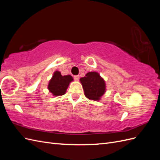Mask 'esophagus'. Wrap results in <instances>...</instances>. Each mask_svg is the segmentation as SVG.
Masks as SVG:
<instances>
[{
    "mask_svg": "<svg viewBox=\"0 0 160 160\" xmlns=\"http://www.w3.org/2000/svg\"><path fill=\"white\" fill-rule=\"evenodd\" d=\"M74 77H75V79L76 80H78V79H79V75H75Z\"/></svg>",
    "mask_w": 160,
    "mask_h": 160,
    "instance_id": "34e87169",
    "label": "esophagus"
}]
</instances>
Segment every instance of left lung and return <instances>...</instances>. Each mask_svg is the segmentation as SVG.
<instances>
[{"mask_svg": "<svg viewBox=\"0 0 160 160\" xmlns=\"http://www.w3.org/2000/svg\"><path fill=\"white\" fill-rule=\"evenodd\" d=\"M85 96L89 99L98 101L105 92V83L98 72H89L80 79Z\"/></svg>", "mask_w": 160, "mask_h": 160, "instance_id": "left-lung-1", "label": "left lung"}]
</instances>
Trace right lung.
Wrapping results in <instances>:
<instances>
[{"label": "right lung", "instance_id": "right-lung-1", "mask_svg": "<svg viewBox=\"0 0 160 160\" xmlns=\"http://www.w3.org/2000/svg\"><path fill=\"white\" fill-rule=\"evenodd\" d=\"M73 79L71 75L62 76L59 71H55L50 80L48 89L54 96L62 95Z\"/></svg>", "mask_w": 160, "mask_h": 160}]
</instances>
